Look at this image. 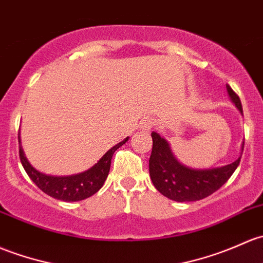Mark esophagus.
Instances as JSON below:
<instances>
[{
  "instance_id": "34e87169",
  "label": "esophagus",
  "mask_w": 263,
  "mask_h": 263,
  "mask_svg": "<svg viewBox=\"0 0 263 263\" xmlns=\"http://www.w3.org/2000/svg\"><path fill=\"white\" fill-rule=\"evenodd\" d=\"M154 124L155 122L153 118H145V120L140 123V128L145 129V131H150V129L154 127Z\"/></svg>"
}]
</instances>
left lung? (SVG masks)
Wrapping results in <instances>:
<instances>
[{"label": "left lung", "mask_w": 263, "mask_h": 263, "mask_svg": "<svg viewBox=\"0 0 263 263\" xmlns=\"http://www.w3.org/2000/svg\"><path fill=\"white\" fill-rule=\"evenodd\" d=\"M231 101L236 104L241 115H243L241 99L227 84ZM153 137V151L148 160V171L154 186L164 197L175 201H195L204 199L217 192L222 185L236 171L241 161L243 146H241V155L232 164L220 167L212 168H192L178 161L171 151L170 145L164 137L157 132L151 134Z\"/></svg>", "instance_id": "left-lung-1"}]
</instances>
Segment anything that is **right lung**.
<instances>
[{"label":"right lung","mask_w":263,"mask_h":263,"mask_svg":"<svg viewBox=\"0 0 263 263\" xmlns=\"http://www.w3.org/2000/svg\"><path fill=\"white\" fill-rule=\"evenodd\" d=\"M128 141V137H126L120 143L109 148L103 156L99 159V161L96 165L83 173L74 174V175L68 176H52L46 175V174L40 173L36 168L32 166L27 159L25 157L24 150L20 145V160L27 175L30 176L32 181L36 184L39 189L43 190L45 194L63 201H79L83 199H87L96 194L106 181L108 176L110 168V160H112L113 154L117 148ZM18 142H21L20 136H18Z\"/></svg>","instance_id":"right-lung-1"}]
</instances>
